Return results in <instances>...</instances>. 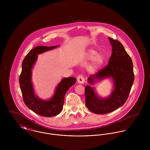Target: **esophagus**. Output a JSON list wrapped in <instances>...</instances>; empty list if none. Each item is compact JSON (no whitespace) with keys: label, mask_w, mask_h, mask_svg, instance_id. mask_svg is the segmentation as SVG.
Instances as JSON below:
<instances>
[{"label":"esophagus","mask_w":150,"mask_h":150,"mask_svg":"<svg viewBox=\"0 0 150 150\" xmlns=\"http://www.w3.org/2000/svg\"><path fill=\"white\" fill-rule=\"evenodd\" d=\"M77 79L78 83L80 84H83L85 82V79L82 74L79 75L78 77H77Z\"/></svg>","instance_id":"1"}]
</instances>
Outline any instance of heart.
<instances>
[{
	"instance_id": "heart-1",
	"label": "heart",
	"mask_w": 150,
	"mask_h": 150,
	"mask_svg": "<svg viewBox=\"0 0 150 150\" xmlns=\"http://www.w3.org/2000/svg\"><path fill=\"white\" fill-rule=\"evenodd\" d=\"M86 57L88 59H92L90 68L92 70L99 69L104 62V57L94 49H89L86 53Z\"/></svg>"
}]
</instances>
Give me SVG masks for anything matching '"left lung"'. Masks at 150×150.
<instances>
[{
    "label": "left lung",
    "mask_w": 150,
    "mask_h": 150,
    "mask_svg": "<svg viewBox=\"0 0 150 150\" xmlns=\"http://www.w3.org/2000/svg\"><path fill=\"white\" fill-rule=\"evenodd\" d=\"M112 46V54L108 64L95 74L88 78V82L93 84L97 81L111 77L114 89L106 98L97 95L93 87L85 88L86 105L92 112L104 114L111 112L126 102L133 85L134 76L131 58L123 45L118 40L108 38Z\"/></svg>",
    "instance_id": "left-lung-1"
}]
</instances>
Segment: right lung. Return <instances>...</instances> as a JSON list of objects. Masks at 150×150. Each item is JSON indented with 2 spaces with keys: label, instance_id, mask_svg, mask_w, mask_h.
<instances>
[{
  "label": "right lung",
  "instance_id": "right-lung-1",
  "mask_svg": "<svg viewBox=\"0 0 150 150\" xmlns=\"http://www.w3.org/2000/svg\"><path fill=\"white\" fill-rule=\"evenodd\" d=\"M58 47H36L26 55L22 64L19 83L23 102L29 109L43 117H54L62 111L65 94L76 81V79L73 77L62 79L57 86L54 95L48 100H42L35 95L32 83V69L37 60L38 55Z\"/></svg>",
  "mask_w": 150,
  "mask_h": 150
}]
</instances>
